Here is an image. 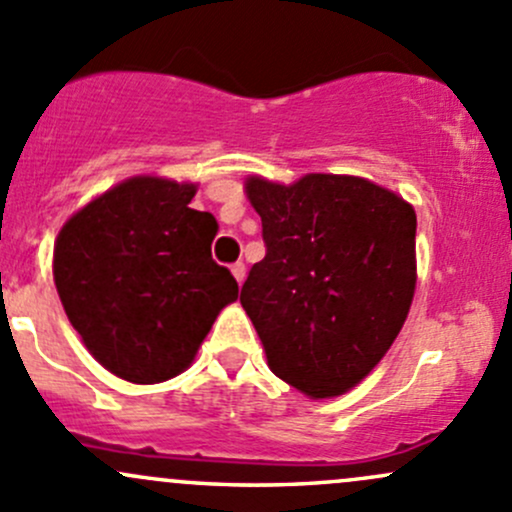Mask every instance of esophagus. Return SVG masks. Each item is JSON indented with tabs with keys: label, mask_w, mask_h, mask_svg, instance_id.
I'll return each mask as SVG.
<instances>
[{
	"label": "esophagus",
	"mask_w": 512,
	"mask_h": 512,
	"mask_svg": "<svg viewBox=\"0 0 512 512\" xmlns=\"http://www.w3.org/2000/svg\"><path fill=\"white\" fill-rule=\"evenodd\" d=\"M230 272H233V277L238 279V284L245 282V274H247V270H245V265H242V262H235V265L230 267Z\"/></svg>",
	"instance_id": "obj_1"
}]
</instances>
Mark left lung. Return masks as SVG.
Returning a JSON list of instances; mask_svg holds the SVG:
<instances>
[{"mask_svg":"<svg viewBox=\"0 0 512 512\" xmlns=\"http://www.w3.org/2000/svg\"><path fill=\"white\" fill-rule=\"evenodd\" d=\"M265 260L240 304L277 378L321 400L358 385L392 346L417 282V215L358 176L306 174L282 186L250 176Z\"/></svg>","mask_w":512,"mask_h":512,"instance_id":"1","label":"left lung"}]
</instances>
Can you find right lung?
<instances>
[{"label": "right lung", "mask_w": 512, "mask_h": 512, "mask_svg": "<svg viewBox=\"0 0 512 512\" xmlns=\"http://www.w3.org/2000/svg\"><path fill=\"white\" fill-rule=\"evenodd\" d=\"M193 184L122 181L58 233L53 279L85 348L117 378L164 383L184 373L238 282L211 257L218 223L188 208Z\"/></svg>", "instance_id": "obj_1"}]
</instances>
